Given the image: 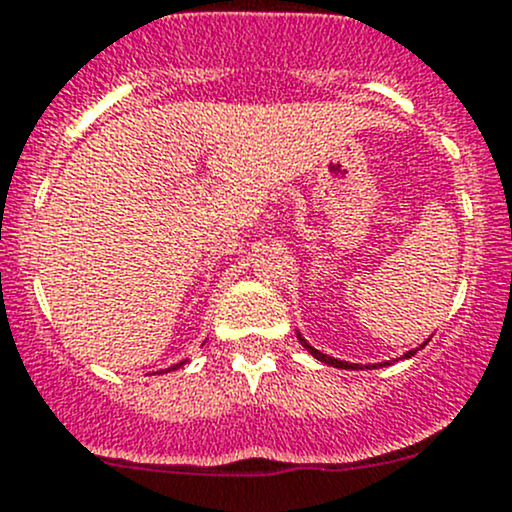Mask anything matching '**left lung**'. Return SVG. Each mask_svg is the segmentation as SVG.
<instances>
[{"label": "left lung", "mask_w": 512, "mask_h": 512, "mask_svg": "<svg viewBox=\"0 0 512 512\" xmlns=\"http://www.w3.org/2000/svg\"><path fill=\"white\" fill-rule=\"evenodd\" d=\"M297 338H299V343L301 346L306 348V351H309L311 355H314L316 360H321V363H326V365H333V368H343V370H363V365H358V363H346V360H338V358H331V355H326V353H321V351H316L314 346H311V343H306V338L301 336V333L297 331ZM429 341V338H427ZM424 341V343H427ZM424 343L419 348H424ZM419 348H412V351H407L405 353V358H412L414 353L419 351ZM387 363H390V360H387ZM387 363H380V365H387ZM365 368H378V365H365Z\"/></svg>", "instance_id": "8db88e82"}]
</instances>
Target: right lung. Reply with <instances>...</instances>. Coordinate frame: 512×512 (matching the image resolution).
<instances>
[{
    "instance_id": "1",
    "label": "right lung",
    "mask_w": 512,
    "mask_h": 512,
    "mask_svg": "<svg viewBox=\"0 0 512 512\" xmlns=\"http://www.w3.org/2000/svg\"><path fill=\"white\" fill-rule=\"evenodd\" d=\"M186 363H188V360H181V363L171 365V368H169V370H176V368H181V365H186ZM159 373H166V370H159Z\"/></svg>"
}]
</instances>
